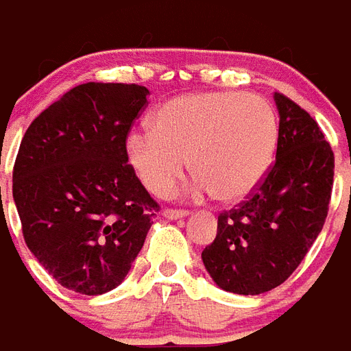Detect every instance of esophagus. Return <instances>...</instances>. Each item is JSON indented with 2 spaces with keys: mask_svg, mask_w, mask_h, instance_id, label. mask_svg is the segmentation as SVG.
Segmentation results:
<instances>
[{
  "mask_svg": "<svg viewBox=\"0 0 351 351\" xmlns=\"http://www.w3.org/2000/svg\"><path fill=\"white\" fill-rule=\"evenodd\" d=\"M166 219H181V217H187L189 211L187 210H171V208H168V210H164L162 213Z\"/></svg>",
  "mask_w": 351,
  "mask_h": 351,
  "instance_id": "esophagus-1",
  "label": "esophagus"
}]
</instances>
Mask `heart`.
Masks as SVG:
<instances>
[{
  "label": "heart",
  "instance_id": "heart-1",
  "mask_svg": "<svg viewBox=\"0 0 351 351\" xmlns=\"http://www.w3.org/2000/svg\"><path fill=\"white\" fill-rule=\"evenodd\" d=\"M278 147V117L263 96L200 92L158 109L153 128L126 138V155L151 195L166 196L187 171L195 196L238 202L259 187Z\"/></svg>",
  "mask_w": 351,
  "mask_h": 351
}]
</instances>
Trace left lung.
<instances>
[{
	"mask_svg": "<svg viewBox=\"0 0 351 351\" xmlns=\"http://www.w3.org/2000/svg\"><path fill=\"white\" fill-rule=\"evenodd\" d=\"M276 160L238 208L219 213L202 251L213 282L236 295L282 285L306 257L329 211L335 155L312 117L280 92Z\"/></svg>",
	"mask_w": 351,
	"mask_h": 351,
	"instance_id": "1",
	"label": "left lung"
}]
</instances>
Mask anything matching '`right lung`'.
<instances>
[{
	"label": "right lung",
	"instance_id": "right-lung-1",
	"mask_svg": "<svg viewBox=\"0 0 351 351\" xmlns=\"http://www.w3.org/2000/svg\"><path fill=\"white\" fill-rule=\"evenodd\" d=\"M147 94L140 84H79L22 138L12 170L22 234L66 289H115L153 225L158 204L126 155V136Z\"/></svg>",
	"mask_w": 351,
	"mask_h": 351
}]
</instances>
